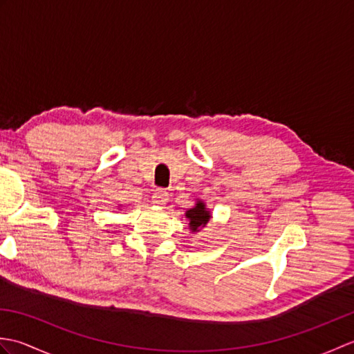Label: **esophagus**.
Instances as JSON below:
<instances>
[{
    "label": "esophagus",
    "instance_id": "esophagus-1",
    "mask_svg": "<svg viewBox=\"0 0 354 354\" xmlns=\"http://www.w3.org/2000/svg\"><path fill=\"white\" fill-rule=\"evenodd\" d=\"M167 201H169V193L167 192L158 189L153 193V196H152V204L153 205H165V204H167Z\"/></svg>",
    "mask_w": 354,
    "mask_h": 354
}]
</instances>
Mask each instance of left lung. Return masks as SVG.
<instances>
[{
    "mask_svg": "<svg viewBox=\"0 0 354 354\" xmlns=\"http://www.w3.org/2000/svg\"><path fill=\"white\" fill-rule=\"evenodd\" d=\"M185 217L189 221V228L192 232H199L202 228H205L209 219H212V213L207 208L205 202L202 199H196V204L190 209L185 212Z\"/></svg>",
    "mask_w": 354,
    "mask_h": 354,
    "instance_id": "1",
    "label": "left lung"
}]
</instances>
